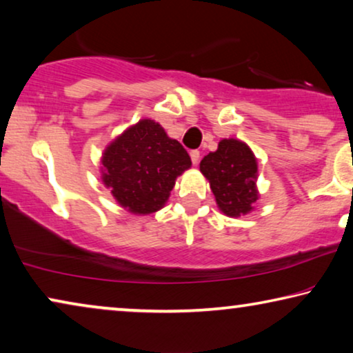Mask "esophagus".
<instances>
[{"instance_id":"esophagus-1","label":"esophagus","mask_w":353,"mask_h":353,"mask_svg":"<svg viewBox=\"0 0 353 353\" xmlns=\"http://www.w3.org/2000/svg\"><path fill=\"white\" fill-rule=\"evenodd\" d=\"M190 158H192V163H193V165H198V161H200V152H198V150H192L190 152Z\"/></svg>"}]
</instances>
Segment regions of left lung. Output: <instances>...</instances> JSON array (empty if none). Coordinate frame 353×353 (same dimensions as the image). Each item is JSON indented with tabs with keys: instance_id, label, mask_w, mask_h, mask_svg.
I'll list each match as a JSON object with an SVG mask.
<instances>
[{
	"instance_id": "left-lung-1",
	"label": "left lung",
	"mask_w": 353,
	"mask_h": 353,
	"mask_svg": "<svg viewBox=\"0 0 353 353\" xmlns=\"http://www.w3.org/2000/svg\"><path fill=\"white\" fill-rule=\"evenodd\" d=\"M200 171L214 193L217 208L228 217H241L254 210L259 200L257 160L245 142L222 139L216 152L200 163Z\"/></svg>"
}]
</instances>
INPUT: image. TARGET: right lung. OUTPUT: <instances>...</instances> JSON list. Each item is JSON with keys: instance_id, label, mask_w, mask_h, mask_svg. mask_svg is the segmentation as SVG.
Returning a JSON list of instances; mask_svg holds the SVG:
<instances>
[{"instance_id": "1", "label": "right lung", "mask_w": 353, "mask_h": 353, "mask_svg": "<svg viewBox=\"0 0 353 353\" xmlns=\"http://www.w3.org/2000/svg\"><path fill=\"white\" fill-rule=\"evenodd\" d=\"M101 179L118 205L145 216L166 205L176 179L192 166L185 148L150 118L129 126L102 153Z\"/></svg>"}]
</instances>
